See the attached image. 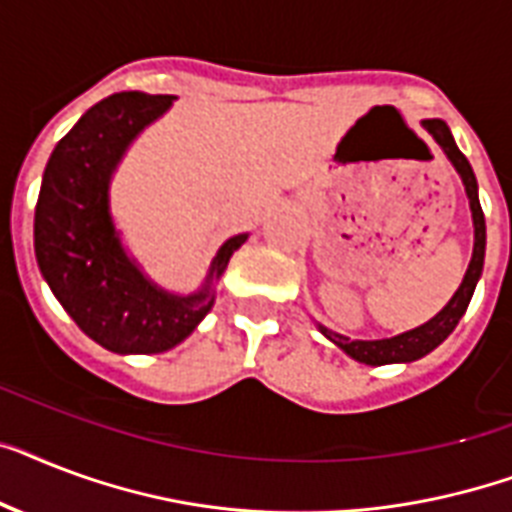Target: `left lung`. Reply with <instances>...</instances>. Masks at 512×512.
I'll list each match as a JSON object with an SVG mask.
<instances>
[{"mask_svg": "<svg viewBox=\"0 0 512 512\" xmlns=\"http://www.w3.org/2000/svg\"><path fill=\"white\" fill-rule=\"evenodd\" d=\"M423 126L436 139V144L444 149V155L450 157V162L455 165V170L460 173L465 184V194H468V202H471V213H473V228H476V242H473V257L471 265L465 270V278L460 289L455 292V297L447 302L442 313L434 315L429 323L407 331V334L392 336V339H378V342H350L347 336L334 334L328 328L321 326L323 334L331 339L334 344H339L344 352L355 360L365 365H386V363H410V360H418V357L429 355L434 347L447 339V336L455 331L458 321L463 318V313L468 310V302L473 297V289L479 284L481 268H484V249H486V223L484 213H481L479 205V186H476V176H473L471 162L465 160V155L458 149L455 139H452L450 128L444 120H423Z\"/></svg>", "mask_w": 512, "mask_h": 512, "instance_id": "1", "label": "left lung"}]
</instances>
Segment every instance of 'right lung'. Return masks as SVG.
Masks as SVG:
<instances>
[{"mask_svg": "<svg viewBox=\"0 0 512 512\" xmlns=\"http://www.w3.org/2000/svg\"><path fill=\"white\" fill-rule=\"evenodd\" d=\"M173 97L123 91L91 107L62 136L41 178L33 249L41 276L83 334L118 355L165 352L184 342L215 302L213 281L247 234L218 249L202 292L176 297L149 284L126 257L107 205L115 165Z\"/></svg>", "mask_w": 512, "mask_h": 512, "instance_id": "right-lung-1", "label": "right lung"}]
</instances>
